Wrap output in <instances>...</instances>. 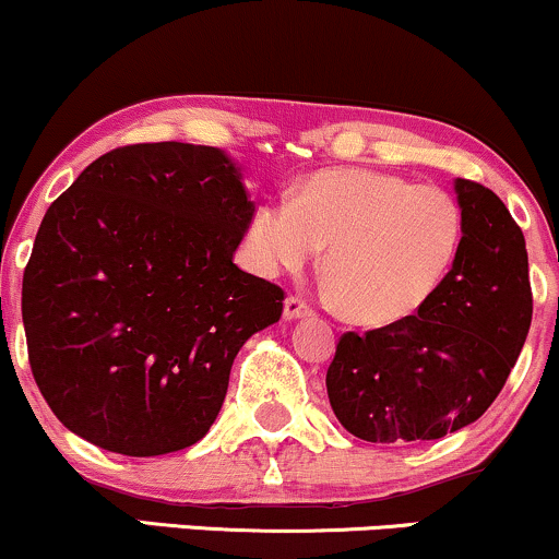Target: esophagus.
<instances>
[{
  "instance_id": "obj_1",
  "label": "esophagus",
  "mask_w": 559,
  "mask_h": 559,
  "mask_svg": "<svg viewBox=\"0 0 559 559\" xmlns=\"http://www.w3.org/2000/svg\"><path fill=\"white\" fill-rule=\"evenodd\" d=\"M312 310L307 307V301H301L299 297H288L284 301V318L286 320H301V318H310Z\"/></svg>"
}]
</instances>
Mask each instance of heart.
I'll return each instance as SVG.
<instances>
[{"instance_id": "b5f03b06", "label": "heart", "mask_w": 559, "mask_h": 559, "mask_svg": "<svg viewBox=\"0 0 559 559\" xmlns=\"http://www.w3.org/2000/svg\"><path fill=\"white\" fill-rule=\"evenodd\" d=\"M325 243L329 299L362 323L391 325L418 316L447 281L463 215L439 186L349 168L260 204L247 228V254L262 275L299 271Z\"/></svg>"}]
</instances>
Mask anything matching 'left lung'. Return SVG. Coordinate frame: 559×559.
I'll use <instances>...</instances> for the list:
<instances>
[{"mask_svg": "<svg viewBox=\"0 0 559 559\" xmlns=\"http://www.w3.org/2000/svg\"><path fill=\"white\" fill-rule=\"evenodd\" d=\"M463 243L418 316L344 333L325 389L338 423L373 444L431 441L476 423L502 391L531 329L523 230L486 186L454 178Z\"/></svg>", "mask_w": 559, "mask_h": 559, "instance_id": "left-lung-1", "label": "left lung"}]
</instances>
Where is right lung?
<instances>
[{"label": "right lung", "mask_w": 559, "mask_h": 559, "mask_svg": "<svg viewBox=\"0 0 559 559\" xmlns=\"http://www.w3.org/2000/svg\"><path fill=\"white\" fill-rule=\"evenodd\" d=\"M254 215L217 146L159 141L94 159L44 215L23 275L34 378L81 439L157 457L197 444L284 292L234 252Z\"/></svg>", "instance_id": "add662e5"}]
</instances>
